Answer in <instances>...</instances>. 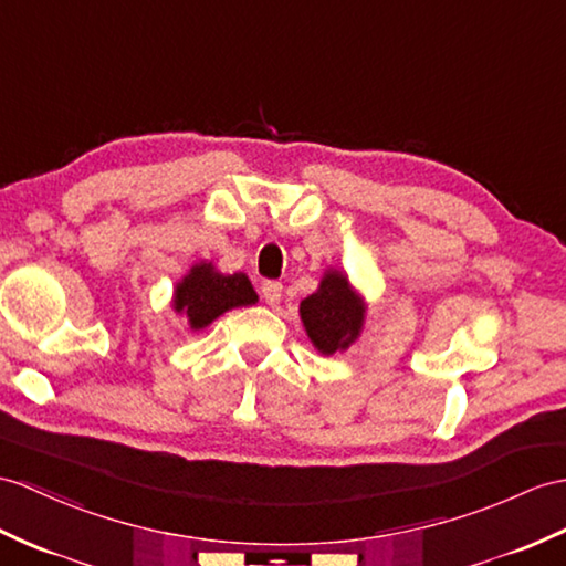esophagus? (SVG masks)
Segmentation results:
<instances>
[{"mask_svg": "<svg viewBox=\"0 0 566 566\" xmlns=\"http://www.w3.org/2000/svg\"><path fill=\"white\" fill-rule=\"evenodd\" d=\"M262 298H265V304L270 306H277L280 298H282V284L280 282H265L262 284Z\"/></svg>", "mask_w": 566, "mask_h": 566, "instance_id": "esophagus-1", "label": "esophagus"}]
</instances>
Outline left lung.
Segmentation results:
<instances>
[{
  "mask_svg": "<svg viewBox=\"0 0 566 566\" xmlns=\"http://www.w3.org/2000/svg\"><path fill=\"white\" fill-rule=\"evenodd\" d=\"M301 321H304L311 343L323 354L347 349L359 337L364 325V304L352 292L343 272H325L318 292L301 301Z\"/></svg>",
  "mask_w": 566,
  "mask_h": 566,
  "instance_id": "8db88e82",
  "label": "left lung"
}]
</instances>
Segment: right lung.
<instances>
[{"label": "right lung", "mask_w": 566, "mask_h": 566, "mask_svg": "<svg viewBox=\"0 0 566 566\" xmlns=\"http://www.w3.org/2000/svg\"><path fill=\"white\" fill-rule=\"evenodd\" d=\"M255 301V289L243 272L221 274L212 268V262H200L176 284L174 308L188 315L192 331H202L221 313L251 306Z\"/></svg>", "instance_id": "right-lung-1"}]
</instances>
